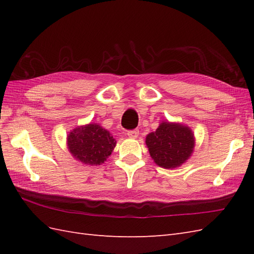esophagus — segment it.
<instances>
[{"instance_id":"34e87169","label":"esophagus","mask_w":254,"mask_h":254,"mask_svg":"<svg viewBox=\"0 0 254 254\" xmlns=\"http://www.w3.org/2000/svg\"><path fill=\"white\" fill-rule=\"evenodd\" d=\"M127 136L131 137V138H136L138 136V130L127 131Z\"/></svg>"}]
</instances>
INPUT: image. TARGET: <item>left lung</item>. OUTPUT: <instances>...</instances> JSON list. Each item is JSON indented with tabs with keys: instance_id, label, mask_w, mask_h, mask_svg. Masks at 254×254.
<instances>
[{
	"instance_id": "8db88e82",
	"label": "left lung",
	"mask_w": 254,
	"mask_h": 254,
	"mask_svg": "<svg viewBox=\"0 0 254 254\" xmlns=\"http://www.w3.org/2000/svg\"><path fill=\"white\" fill-rule=\"evenodd\" d=\"M149 155L161 168L172 169L181 166L193 153L194 134L180 123L161 122L157 130L146 136Z\"/></svg>"
}]
</instances>
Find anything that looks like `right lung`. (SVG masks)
Listing matches in <instances>:
<instances>
[{
  "label": "right lung",
  "instance_id": "add662e5",
  "mask_svg": "<svg viewBox=\"0 0 254 254\" xmlns=\"http://www.w3.org/2000/svg\"><path fill=\"white\" fill-rule=\"evenodd\" d=\"M109 131L97 123L77 127L67 135V147L73 157L89 166L104 164L116 147Z\"/></svg>",
  "mask_w": 254,
  "mask_h": 254
}]
</instances>
